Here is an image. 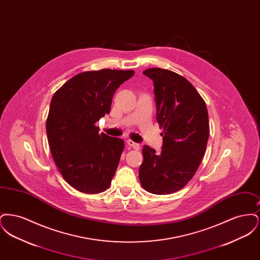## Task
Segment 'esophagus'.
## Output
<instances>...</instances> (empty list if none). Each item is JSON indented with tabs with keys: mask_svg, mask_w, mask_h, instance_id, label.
<instances>
[{
	"mask_svg": "<svg viewBox=\"0 0 260 260\" xmlns=\"http://www.w3.org/2000/svg\"><path fill=\"white\" fill-rule=\"evenodd\" d=\"M126 144H127L129 147L136 149V150H139V149H140V145H139L138 143H136V142H134V141L131 140V139L126 140Z\"/></svg>",
	"mask_w": 260,
	"mask_h": 260,
	"instance_id": "esophagus-1",
	"label": "esophagus"
}]
</instances>
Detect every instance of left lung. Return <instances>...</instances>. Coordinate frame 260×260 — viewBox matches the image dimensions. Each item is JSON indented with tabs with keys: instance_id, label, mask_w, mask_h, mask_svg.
<instances>
[{
	"instance_id": "1",
	"label": "left lung",
	"mask_w": 260,
	"mask_h": 260,
	"mask_svg": "<svg viewBox=\"0 0 260 260\" xmlns=\"http://www.w3.org/2000/svg\"><path fill=\"white\" fill-rule=\"evenodd\" d=\"M143 74L154 83L157 122L164 132L160 153L143 147L139 180L152 194H171L191 180L205 155L210 136L208 109L184 77L161 68Z\"/></svg>"
}]
</instances>
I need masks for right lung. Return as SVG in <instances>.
<instances>
[{"mask_svg": "<svg viewBox=\"0 0 260 260\" xmlns=\"http://www.w3.org/2000/svg\"><path fill=\"white\" fill-rule=\"evenodd\" d=\"M135 71L102 69L76 75L52 96L47 119L50 152L63 178L76 190L105 191L118 168L124 140L99 134L117 88Z\"/></svg>", "mask_w": 260, "mask_h": 260, "instance_id": "obj_1", "label": "right lung"}]
</instances>
